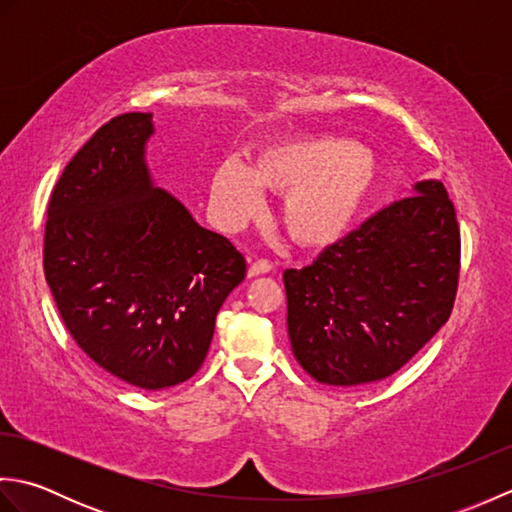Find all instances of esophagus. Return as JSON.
<instances>
[{"label":"esophagus","instance_id":"esophagus-1","mask_svg":"<svg viewBox=\"0 0 512 512\" xmlns=\"http://www.w3.org/2000/svg\"><path fill=\"white\" fill-rule=\"evenodd\" d=\"M273 270V262H268V259H257V262L250 264L248 268V277H257V275H264Z\"/></svg>","mask_w":512,"mask_h":512}]
</instances>
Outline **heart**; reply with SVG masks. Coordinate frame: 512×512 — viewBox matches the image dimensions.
Here are the masks:
<instances>
[{"mask_svg": "<svg viewBox=\"0 0 512 512\" xmlns=\"http://www.w3.org/2000/svg\"><path fill=\"white\" fill-rule=\"evenodd\" d=\"M378 165L369 149L336 134H301L277 140L255 156L253 169L224 160L211 180V206L228 226L264 209L262 189L286 195L281 220L301 246L341 239L369 204Z\"/></svg>", "mask_w": 512, "mask_h": 512, "instance_id": "1", "label": "heart"}]
</instances>
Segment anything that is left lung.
<instances>
[{
    "label": "left lung",
    "mask_w": 512,
    "mask_h": 512,
    "mask_svg": "<svg viewBox=\"0 0 512 512\" xmlns=\"http://www.w3.org/2000/svg\"><path fill=\"white\" fill-rule=\"evenodd\" d=\"M460 281V226L438 180L416 184L310 266L284 273L299 365L328 385H363L409 363L449 321Z\"/></svg>",
    "instance_id": "1"
}]
</instances>
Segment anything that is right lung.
<instances>
[{"mask_svg":"<svg viewBox=\"0 0 512 512\" xmlns=\"http://www.w3.org/2000/svg\"><path fill=\"white\" fill-rule=\"evenodd\" d=\"M151 132V114H121L65 165L48 202L43 273L65 330L96 365L162 389L202 367L246 259L151 184Z\"/></svg>","mask_w":512,"mask_h":512,"instance_id":"add662e5","label":"right lung"}]
</instances>
